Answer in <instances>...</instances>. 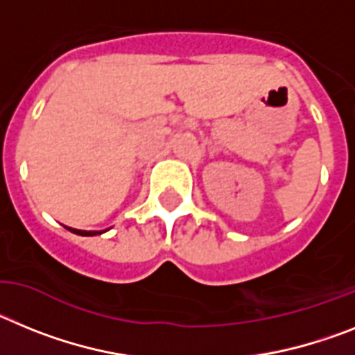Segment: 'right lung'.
Returning <instances> with one entry per match:
<instances>
[{
    "instance_id": "obj_1",
    "label": "right lung",
    "mask_w": 355,
    "mask_h": 355,
    "mask_svg": "<svg viewBox=\"0 0 355 355\" xmlns=\"http://www.w3.org/2000/svg\"><path fill=\"white\" fill-rule=\"evenodd\" d=\"M71 232L78 234V236H96V234H101V232H85V230H76V229H69Z\"/></svg>"
}]
</instances>
